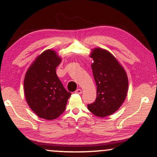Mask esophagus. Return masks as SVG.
Returning <instances> with one entry per match:
<instances>
[{
	"label": "esophagus",
	"instance_id": "1",
	"mask_svg": "<svg viewBox=\"0 0 157 157\" xmlns=\"http://www.w3.org/2000/svg\"><path fill=\"white\" fill-rule=\"evenodd\" d=\"M75 93H76V94H81V93H82V90H81L80 89H77L76 91H75Z\"/></svg>",
	"mask_w": 157,
	"mask_h": 157
}]
</instances>
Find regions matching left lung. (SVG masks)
Wrapping results in <instances>:
<instances>
[{
  "instance_id": "1",
  "label": "left lung",
  "mask_w": 157,
  "mask_h": 157,
  "mask_svg": "<svg viewBox=\"0 0 157 157\" xmlns=\"http://www.w3.org/2000/svg\"><path fill=\"white\" fill-rule=\"evenodd\" d=\"M94 78L97 85L95 101L88 104L91 113L100 117L112 114L119 109L127 95L128 80L125 70L110 52L100 48L91 53Z\"/></svg>"
}]
</instances>
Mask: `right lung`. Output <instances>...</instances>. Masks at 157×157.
<instances>
[{
    "label": "right lung",
    "instance_id": "add662e5",
    "mask_svg": "<svg viewBox=\"0 0 157 157\" xmlns=\"http://www.w3.org/2000/svg\"><path fill=\"white\" fill-rule=\"evenodd\" d=\"M60 62L55 51L46 50L32 64L24 79V93L29 106L39 117L48 120L63 113L71 94L56 74Z\"/></svg>",
    "mask_w": 157,
    "mask_h": 157
}]
</instances>
